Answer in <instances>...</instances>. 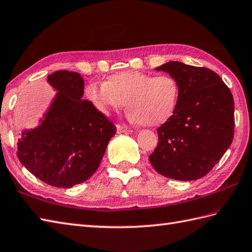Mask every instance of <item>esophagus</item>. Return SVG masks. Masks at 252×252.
<instances>
[{"instance_id": "34e87169", "label": "esophagus", "mask_w": 252, "mask_h": 252, "mask_svg": "<svg viewBox=\"0 0 252 252\" xmlns=\"http://www.w3.org/2000/svg\"><path fill=\"white\" fill-rule=\"evenodd\" d=\"M117 132L118 133H125V132H131V128H128V126L125 125H118L117 126Z\"/></svg>"}]
</instances>
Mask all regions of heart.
Segmentation results:
<instances>
[{"mask_svg": "<svg viewBox=\"0 0 252 252\" xmlns=\"http://www.w3.org/2000/svg\"><path fill=\"white\" fill-rule=\"evenodd\" d=\"M85 94L103 114L117 111L126 103V112L134 122L157 126L175 113L180 84L171 75L154 76L138 71H125L111 75L104 84H88Z\"/></svg>", "mask_w": 252, "mask_h": 252, "instance_id": "1", "label": "heart"}]
</instances>
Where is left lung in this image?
<instances>
[{
	"mask_svg": "<svg viewBox=\"0 0 252 252\" xmlns=\"http://www.w3.org/2000/svg\"><path fill=\"white\" fill-rule=\"evenodd\" d=\"M180 84L171 117L158 128V144L149 160L160 175L192 181L213 169L234 136V101L214 71L180 62L157 68Z\"/></svg>",
	"mask_w": 252,
	"mask_h": 252,
	"instance_id": "left-lung-1",
	"label": "left lung"
}]
</instances>
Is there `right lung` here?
Listing matches in <instances>:
<instances>
[{
	"label": "right lung",
	"mask_w": 252,
	"mask_h": 252,
	"mask_svg": "<svg viewBox=\"0 0 252 252\" xmlns=\"http://www.w3.org/2000/svg\"><path fill=\"white\" fill-rule=\"evenodd\" d=\"M48 81L59 93L41 125L22 133L17 156L42 182L69 189L98 169L117 128L92 102L82 99L84 80L79 73L60 70Z\"/></svg>",
	"instance_id": "obj_1"
}]
</instances>
